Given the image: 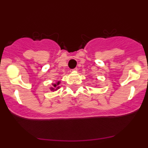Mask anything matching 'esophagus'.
Masks as SVG:
<instances>
[{
    "mask_svg": "<svg viewBox=\"0 0 148 148\" xmlns=\"http://www.w3.org/2000/svg\"><path fill=\"white\" fill-rule=\"evenodd\" d=\"M77 71V68H75V69H71V71Z\"/></svg>",
    "mask_w": 148,
    "mask_h": 148,
    "instance_id": "1",
    "label": "esophagus"
}]
</instances>
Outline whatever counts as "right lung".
I'll list each match as a JSON object with an SVG mask.
<instances>
[{
  "instance_id": "add662e5",
  "label": "right lung",
  "mask_w": 148,
  "mask_h": 148,
  "mask_svg": "<svg viewBox=\"0 0 148 148\" xmlns=\"http://www.w3.org/2000/svg\"><path fill=\"white\" fill-rule=\"evenodd\" d=\"M56 84H53V87H56ZM52 90H53V89H54V88H52Z\"/></svg>"
}]
</instances>
